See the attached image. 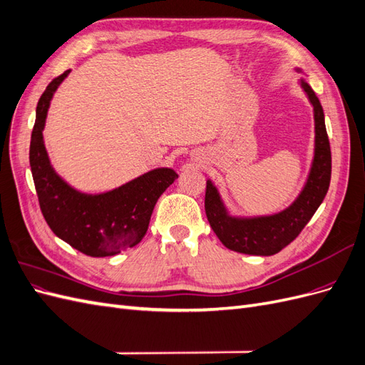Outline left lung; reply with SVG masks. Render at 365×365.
<instances>
[{"instance_id": "1", "label": "left lung", "mask_w": 365, "mask_h": 365, "mask_svg": "<svg viewBox=\"0 0 365 365\" xmlns=\"http://www.w3.org/2000/svg\"><path fill=\"white\" fill-rule=\"evenodd\" d=\"M315 117V157L303 192L284 212L254 219H237L227 215L215 185L207 181L205 215L216 236L231 250L252 256H272L288 247L311 220L329 190L332 155L324 125V113L317 94L307 82H302Z\"/></svg>"}]
</instances>
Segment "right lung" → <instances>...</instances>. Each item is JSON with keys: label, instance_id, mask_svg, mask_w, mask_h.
Segmentation results:
<instances>
[{"label": "right lung", "instance_id": "add662e5", "mask_svg": "<svg viewBox=\"0 0 365 365\" xmlns=\"http://www.w3.org/2000/svg\"><path fill=\"white\" fill-rule=\"evenodd\" d=\"M68 73L48 83L36 106L30 140L33 181L42 216L54 235L86 256H114L146 235L153 207L178 175L172 169H155L101 195L77 192L58 176L43 146L42 129L51 97Z\"/></svg>", "mask_w": 365, "mask_h": 365}]
</instances>
